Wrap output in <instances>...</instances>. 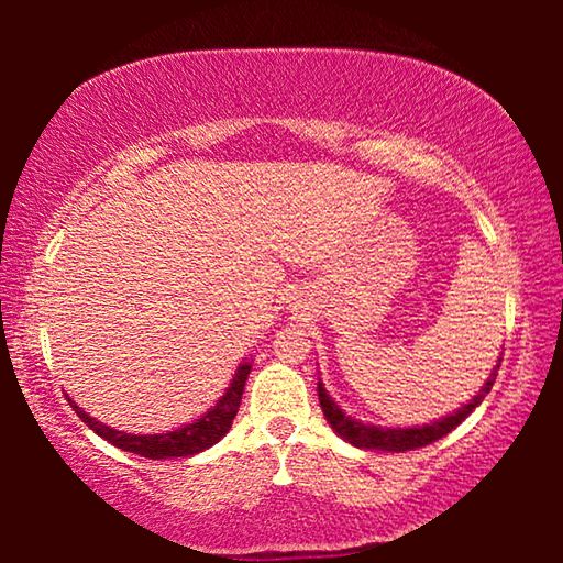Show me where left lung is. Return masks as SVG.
I'll list each match as a JSON object with an SVG mask.
<instances>
[{
	"label": "left lung",
	"instance_id": "left-lung-1",
	"mask_svg": "<svg viewBox=\"0 0 563 563\" xmlns=\"http://www.w3.org/2000/svg\"><path fill=\"white\" fill-rule=\"evenodd\" d=\"M501 365V357H499ZM489 375L487 383L479 389V395L472 397L470 405H464L456 412L446 415L442 419H437L432 424H422V427H375V424H362L357 419H352L350 415L342 412V409L332 402V397L328 395V389L318 383V399L322 412H325V419L330 422L332 430H335L342 440L350 442L352 446H360V450H379V452H407V450H417V446H427L437 440H442L444 434H450L456 424H462L466 417H470L476 407L482 405V399L489 395V389L497 379V369Z\"/></svg>",
	"mask_w": 563,
	"mask_h": 563
}]
</instances>
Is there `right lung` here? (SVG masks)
I'll list each match as a JSON object with an SVG mask.
<instances>
[{"instance_id":"obj_1","label":"right lung","mask_w":563,"mask_h":563,"mask_svg":"<svg viewBox=\"0 0 563 563\" xmlns=\"http://www.w3.org/2000/svg\"><path fill=\"white\" fill-rule=\"evenodd\" d=\"M251 375V362H243L241 367L235 369V377L231 387L225 389L223 397L218 399L216 407L208 409V412L196 419V422L178 427L174 432H164V434H126L113 430V427H107L103 422H97V419L89 417L84 409L71 402L74 412L81 417V422L89 427V430L97 432L103 440L111 442L113 446H119L123 452H133L139 456H148V460H170V456H190L208 450L213 446L221 437L228 434L233 424V417L238 415V407H241V397H243V387L245 379Z\"/></svg>"}]
</instances>
